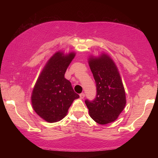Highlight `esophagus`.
I'll list each match as a JSON object with an SVG mask.
<instances>
[{
	"instance_id": "obj_1",
	"label": "esophagus",
	"mask_w": 158,
	"mask_h": 158,
	"mask_svg": "<svg viewBox=\"0 0 158 158\" xmlns=\"http://www.w3.org/2000/svg\"><path fill=\"white\" fill-rule=\"evenodd\" d=\"M79 97H80V98H81V99L84 98V97H85V94H84V93H81V94H79Z\"/></svg>"
}]
</instances>
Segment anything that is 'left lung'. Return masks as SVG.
Returning <instances> with one entry per match:
<instances>
[{
    "label": "left lung",
    "instance_id": "8db88e82",
    "mask_svg": "<svg viewBox=\"0 0 158 158\" xmlns=\"http://www.w3.org/2000/svg\"><path fill=\"white\" fill-rule=\"evenodd\" d=\"M89 66L96 84V96L85 103L90 117L99 124L114 121L126 104L125 89L116 65L110 57L102 54L89 60Z\"/></svg>",
    "mask_w": 158,
    "mask_h": 158
}]
</instances>
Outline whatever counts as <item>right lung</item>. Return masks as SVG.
Returning a JSON list of instances; mask_svg holds the SVG:
<instances>
[{
	"instance_id": "right-lung-1",
	"label": "right lung",
	"mask_w": 158,
	"mask_h": 158,
	"mask_svg": "<svg viewBox=\"0 0 158 158\" xmlns=\"http://www.w3.org/2000/svg\"><path fill=\"white\" fill-rule=\"evenodd\" d=\"M74 53L65 56L57 52L50 58L40 75L31 96L35 111L45 121L62 120L73 101L79 98L74 91L65 73L74 57Z\"/></svg>"
}]
</instances>
